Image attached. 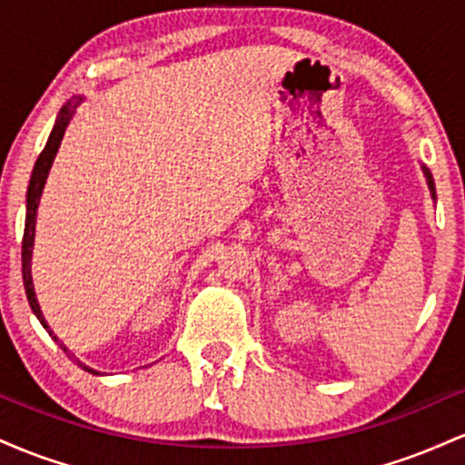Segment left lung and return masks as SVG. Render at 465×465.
<instances>
[{"mask_svg": "<svg viewBox=\"0 0 465 465\" xmlns=\"http://www.w3.org/2000/svg\"><path fill=\"white\" fill-rule=\"evenodd\" d=\"M421 170H424V174H426V183H429L430 194H433V199H435V183H433V174L429 173V168H426V165H421Z\"/></svg>", "mask_w": 465, "mask_h": 465, "instance_id": "obj_1", "label": "left lung"}]
</instances>
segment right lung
I'll return each mask as SVG.
<instances>
[{"label": "right lung", "instance_id": "obj_1", "mask_svg": "<svg viewBox=\"0 0 465 465\" xmlns=\"http://www.w3.org/2000/svg\"><path fill=\"white\" fill-rule=\"evenodd\" d=\"M83 103V95H74L69 103L63 106L61 114H58V120L54 124V129H52L50 137H47V143L44 148V153L39 154V159H36L35 163V170H32V177H30V185H28V199H25V229H24V244H21V273H24V286H25V295H28V302H30V308L32 312L36 314V319H39L41 325L50 332L52 339L56 341L58 345H61L63 351L69 350L65 345L58 341V336L52 332L50 325H47L44 312H41V306L39 302H36V295H35V284H32V269H30V262H32V247H35V225H36V207H39V201H41V194H44V185H45V179H47V173H50L52 168V162H54L56 153H58V146H61L63 142V135H65V129L69 126V120H72L74 114H76V106ZM72 356V354H69ZM78 362V367H83L84 371H92V373H98L92 367H87L84 362H80L78 359H74Z\"/></svg>", "mask_w": 465, "mask_h": 465}]
</instances>
